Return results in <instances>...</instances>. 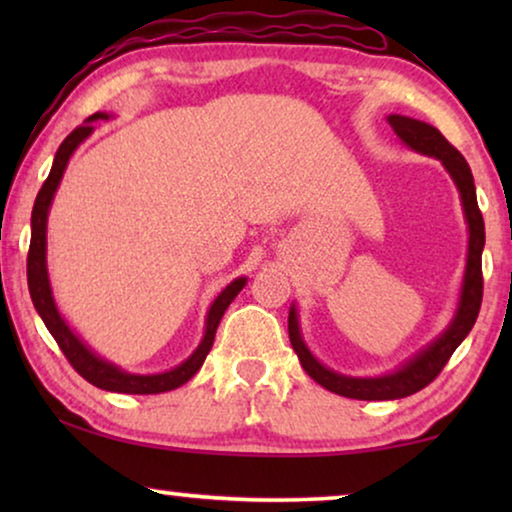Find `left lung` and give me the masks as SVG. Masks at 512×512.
<instances>
[{"label": "left lung", "mask_w": 512, "mask_h": 512, "mask_svg": "<svg viewBox=\"0 0 512 512\" xmlns=\"http://www.w3.org/2000/svg\"><path fill=\"white\" fill-rule=\"evenodd\" d=\"M387 123L396 137L401 139L403 146L410 151L422 153V156L440 160L445 172L450 174L459 191L461 209H464V221L468 230V249H466V268L464 279H461L457 310H454L450 324L438 333L429 345H424L417 354L405 359L401 366L389 370L384 375H342L338 370L328 368L321 363L312 349L307 347L303 338V328H300V314L298 305L293 303L289 310V340L293 352L298 354L300 366L314 382L321 387L333 391V394L356 398V401H396V398H405L415 391L424 389L426 384L436 380V375L443 370L447 359L454 354L471 328L478 319L480 303H482V249H485V221L478 209V198H475V184L471 167H468L466 158L433 128V125L417 121V118L389 114Z\"/></svg>", "instance_id": "1"}]
</instances>
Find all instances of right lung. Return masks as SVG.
<instances>
[{"label": "right lung", "mask_w": 512, "mask_h": 512, "mask_svg": "<svg viewBox=\"0 0 512 512\" xmlns=\"http://www.w3.org/2000/svg\"><path fill=\"white\" fill-rule=\"evenodd\" d=\"M102 118H109L107 111H97L88 118L86 123L79 125L72 135H67L65 142L60 144L58 153L53 158V167L48 179L41 186V191L34 200L32 209V240H30V254H27V286H30V296L34 303V310L39 312L41 321H44L48 333L53 335L55 342H58L62 354L67 356V361L72 363L76 373H79L83 380L95 384L97 389L104 391H116V394H165V391H172L186 384L191 377L198 373L205 363L209 349L214 345L216 328H219V321L223 312L228 310V305L233 303L237 293H240L244 286H247V277H237L230 282L226 289H223L219 296L214 298V303L209 305L207 317H205V333H202V340L198 347L193 349L191 356L174 366L170 370H163V373H128L116 363H111L95 352L88 342H83L79 335L74 333V328L67 324V319L62 317L58 310V303L53 298V286L51 277H48V212H51L53 198L58 193V186L62 181V174H65L69 158L74 156V151L86 142V139L95 132L97 121Z\"/></svg>", "instance_id": "1"}]
</instances>
